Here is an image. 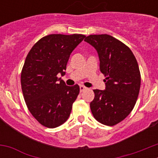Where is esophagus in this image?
Segmentation results:
<instances>
[{
	"mask_svg": "<svg viewBox=\"0 0 158 158\" xmlns=\"http://www.w3.org/2000/svg\"><path fill=\"white\" fill-rule=\"evenodd\" d=\"M85 89H87V88L85 87V86H84V85H80V91H81V92L85 91Z\"/></svg>",
	"mask_w": 158,
	"mask_h": 158,
	"instance_id": "esophagus-1",
	"label": "esophagus"
}]
</instances>
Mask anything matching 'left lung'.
Returning a JSON list of instances; mask_svg holds the SVG:
<instances>
[{"mask_svg":"<svg viewBox=\"0 0 158 158\" xmlns=\"http://www.w3.org/2000/svg\"><path fill=\"white\" fill-rule=\"evenodd\" d=\"M85 41L97 51L105 89H94L90 103L93 116L100 123L114 126L133 110L139 96L141 75L131 49L109 35H91Z\"/></svg>","mask_w":158,"mask_h":158,"instance_id":"obj_1","label":"left lung"}]
</instances>
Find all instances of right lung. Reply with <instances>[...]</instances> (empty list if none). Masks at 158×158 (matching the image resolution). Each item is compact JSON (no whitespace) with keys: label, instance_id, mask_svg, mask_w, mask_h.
<instances>
[{"label":"right lung","instance_id":"obj_1","mask_svg":"<svg viewBox=\"0 0 158 158\" xmlns=\"http://www.w3.org/2000/svg\"><path fill=\"white\" fill-rule=\"evenodd\" d=\"M85 38L81 34L49 35L29 51L21 72V87L29 111L49 128L68 119L77 97L78 85L67 86L58 75L65 74L70 54Z\"/></svg>","mask_w":158,"mask_h":158}]
</instances>
